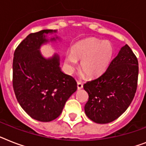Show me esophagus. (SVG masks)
Listing matches in <instances>:
<instances>
[{"mask_svg":"<svg viewBox=\"0 0 146 146\" xmlns=\"http://www.w3.org/2000/svg\"><path fill=\"white\" fill-rule=\"evenodd\" d=\"M82 88H83V85H82L81 82H77V88H78V90L82 89Z\"/></svg>","mask_w":146,"mask_h":146,"instance_id":"1","label":"esophagus"}]
</instances>
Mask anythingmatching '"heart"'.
Masks as SVG:
<instances>
[{
    "mask_svg": "<svg viewBox=\"0 0 146 146\" xmlns=\"http://www.w3.org/2000/svg\"><path fill=\"white\" fill-rule=\"evenodd\" d=\"M114 54V48L110 41L95 38L82 40L73 45L71 52L65 58V64L72 71L81 60L80 68L86 76L94 78L107 69Z\"/></svg>",
    "mask_w": 146,
    "mask_h": 146,
    "instance_id": "obj_1",
    "label": "heart"
}]
</instances>
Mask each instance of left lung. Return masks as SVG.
I'll use <instances>...</instances> for the list:
<instances>
[{
    "label": "left lung",
    "mask_w": 146,
    "mask_h": 146,
    "mask_svg": "<svg viewBox=\"0 0 146 146\" xmlns=\"http://www.w3.org/2000/svg\"><path fill=\"white\" fill-rule=\"evenodd\" d=\"M138 73L137 57L124 45L105 73L84 85L89 96L86 115L98 124L112 122L121 115L134 98Z\"/></svg>",
    "instance_id": "1"
}]
</instances>
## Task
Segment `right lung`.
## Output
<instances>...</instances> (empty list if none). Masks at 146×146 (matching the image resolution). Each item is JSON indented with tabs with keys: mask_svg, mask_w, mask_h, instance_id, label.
Masks as SVG:
<instances>
[{
	"mask_svg": "<svg viewBox=\"0 0 146 146\" xmlns=\"http://www.w3.org/2000/svg\"><path fill=\"white\" fill-rule=\"evenodd\" d=\"M57 30H42L30 34L14 52L13 85L19 104L35 120L48 122L58 117L77 89L76 82L60 67V56L46 58L40 48L61 40ZM54 33V37H48Z\"/></svg>",
	"mask_w": 146,
	"mask_h": 146,
	"instance_id": "right-lung-1",
	"label": "right lung"
}]
</instances>
